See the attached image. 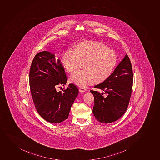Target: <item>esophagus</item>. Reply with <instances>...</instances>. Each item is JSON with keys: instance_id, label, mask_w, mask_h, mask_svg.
<instances>
[{"instance_id": "34e87169", "label": "esophagus", "mask_w": 160, "mask_h": 160, "mask_svg": "<svg viewBox=\"0 0 160 160\" xmlns=\"http://www.w3.org/2000/svg\"><path fill=\"white\" fill-rule=\"evenodd\" d=\"M86 91V88L84 87H80L79 88V91L80 92H85Z\"/></svg>"}]
</instances>
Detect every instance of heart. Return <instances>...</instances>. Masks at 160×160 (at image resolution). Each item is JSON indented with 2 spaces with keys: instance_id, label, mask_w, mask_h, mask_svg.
Wrapping results in <instances>:
<instances>
[{
  "instance_id": "obj_1",
  "label": "heart",
  "mask_w": 160,
  "mask_h": 160,
  "mask_svg": "<svg viewBox=\"0 0 160 160\" xmlns=\"http://www.w3.org/2000/svg\"><path fill=\"white\" fill-rule=\"evenodd\" d=\"M116 63L114 51L96 41L79 42L64 53L62 64L68 72H75L82 64V71L72 74L70 81L78 86L101 82L109 77Z\"/></svg>"
}]
</instances>
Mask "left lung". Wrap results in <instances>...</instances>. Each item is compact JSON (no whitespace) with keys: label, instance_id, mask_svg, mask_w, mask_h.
Segmentation results:
<instances>
[{"label":"left lung","instance_id":"obj_1","mask_svg":"<svg viewBox=\"0 0 160 160\" xmlns=\"http://www.w3.org/2000/svg\"><path fill=\"white\" fill-rule=\"evenodd\" d=\"M133 77L131 62L126 54L113 73L105 81L94 86L104 92L91 90L94 97L92 113L98 121L112 123L124 114L131 96ZM104 93L107 96H104Z\"/></svg>","mask_w":160,"mask_h":160}]
</instances>
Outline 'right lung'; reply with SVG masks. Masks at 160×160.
<instances>
[{"label": "right lung", "instance_id": "add662e5", "mask_svg": "<svg viewBox=\"0 0 160 160\" xmlns=\"http://www.w3.org/2000/svg\"><path fill=\"white\" fill-rule=\"evenodd\" d=\"M30 92L36 109L45 120L52 123L62 122L68 118L78 89L69 84L62 92L57 86L68 81L65 69L54 54L42 51L36 55L29 72ZM60 88V87H59Z\"/></svg>", "mask_w": 160, "mask_h": 160}]
</instances>
